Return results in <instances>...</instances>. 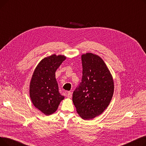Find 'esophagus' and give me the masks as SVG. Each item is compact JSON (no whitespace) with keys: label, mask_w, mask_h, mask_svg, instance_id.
<instances>
[{"label":"esophagus","mask_w":146,"mask_h":146,"mask_svg":"<svg viewBox=\"0 0 146 146\" xmlns=\"http://www.w3.org/2000/svg\"><path fill=\"white\" fill-rule=\"evenodd\" d=\"M72 96V92H68V93L67 94V97L68 98H71Z\"/></svg>","instance_id":"34e87169"}]
</instances>
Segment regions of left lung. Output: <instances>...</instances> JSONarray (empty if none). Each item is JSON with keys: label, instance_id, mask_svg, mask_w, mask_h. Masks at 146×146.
<instances>
[{"label": "left lung", "instance_id": "obj_1", "mask_svg": "<svg viewBox=\"0 0 146 146\" xmlns=\"http://www.w3.org/2000/svg\"><path fill=\"white\" fill-rule=\"evenodd\" d=\"M82 79L73 94V102L79 116L91 119L108 106L114 90L112 74L104 61L96 54L82 55Z\"/></svg>", "mask_w": 146, "mask_h": 146}]
</instances>
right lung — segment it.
<instances>
[{"mask_svg":"<svg viewBox=\"0 0 146 146\" xmlns=\"http://www.w3.org/2000/svg\"><path fill=\"white\" fill-rule=\"evenodd\" d=\"M66 57L52 54L44 58L34 71L29 84V96L34 106L45 115L54 113L64 96L58 91L56 72Z\"/></svg>","mask_w":146,"mask_h":146,"instance_id":"add662e5","label":"right lung"}]
</instances>
